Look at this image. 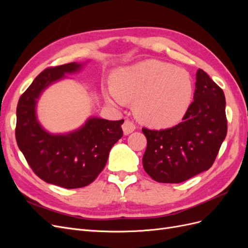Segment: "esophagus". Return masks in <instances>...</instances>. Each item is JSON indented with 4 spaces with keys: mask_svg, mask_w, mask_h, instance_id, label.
Segmentation results:
<instances>
[{
    "mask_svg": "<svg viewBox=\"0 0 248 248\" xmlns=\"http://www.w3.org/2000/svg\"><path fill=\"white\" fill-rule=\"evenodd\" d=\"M122 128H123L124 134H126L127 136V134H129L132 131H134V129H136V125H134L133 122L129 121V120H126V121L122 125Z\"/></svg>",
    "mask_w": 248,
    "mask_h": 248,
    "instance_id": "1",
    "label": "esophagus"
}]
</instances>
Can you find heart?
Masks as SVG:
<instances>
[{
    "label": "heart",
    "instance_id": "heart-1",
    "mask_svg": "<svg viewBox=\"0 0 248 248\" xmlns=\"http://www.w3.org/2000/svg\"><path fill=\"white\" fill-rule=\"evenodd\" d=\"M192 92L188 72L155 60L120 68L112 87L103 90L107 101L115 106L134 101L138 118L156 128L177 124L189 108Z\"/></svg>",
    "mask_w": 248,
    "mask_h": 248
}]
</instances>
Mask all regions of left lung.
Here are the masks:
<instances>
[{
	"label": "left lung",
	"instance_id": "obj_1",
	"mask_svg": "<svg viewBox=\"0 0 248 248\" xmlns=\"http://www.w3.org/2000/svg\"><path fill=\"white\" fill-rule=\"evenodd\" d=\"M147 148L142 166L159 183H181L212 167L227 137L226 97L202 69L197 72L193 101L183 121L171 128H142Z\"/></svg>",
	"mask_w": 248,
	"mask_h": 248
}]
</instances>
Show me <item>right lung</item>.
Wrapping results in <instances>:
<instances>
[{
	"label": "right lung",
	"mask_w": 248,
	"mask_h": 248,
	"mask_svg": "<svg viewBox=\"0 0 248 248\" xmlns=\"http://www.w3.org/2000/svg\"><path fill=\"white\" fill-rule=\"evenodd\" d=\"M81 66L73 62L43 70L20 96L16 108V138L29 166L43 181L67 189L92 183L106 167L111 147L123 137L124 120L90 118L66 134H50L39 124L36 103L41 93Z\"/></svg>",
	"instance_id": "obj_1"
}]
</instances>
